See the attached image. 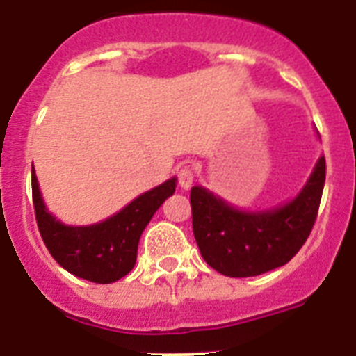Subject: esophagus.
Returning a JSON list of instances; mask_svg holds the SVG:
<instances>
[{
	"label": "esophagus",
	"instance_id": "1",
	"mask_svg": "<svg viewBox=\"0 0 356 356\" xmlns=\"http://www.w3.org/2000/svg\"><path fill=\"white\" fill-rule=\"evenodd\" d=\"M194 181V171L191 168H181L180 171H178V185H180L184 191H187V188H191V185H193Z\"/></svg>",
	"mask_w": 356,
	"mask_h": 356
}]
</instances>
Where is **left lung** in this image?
<instances>
[{
    "mask_svg": "<svg viewBox=\"0 0 356 356\" xmlns=\"http://www.w3.org/2000/svg\"><path fill=\"white\" fill-rule=\"evenodd\" d=\"M325 178L326 160L321 156L301 193L266 212H242L207 188L193 187V229L201 257L229 278L259 276L285 266L312 232Z\"/></svg>",
    "mask_w": 356,
    "mask_h": 356,
    "instance_id": "left-lung-1",
    "label": "left lung"
}]
</instances>
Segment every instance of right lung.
Wrapping results in <instances>:
<instances>
[{
  "instance_id": "1",
  "label": "right lung",
  "mask_w": 356,
  "mask_h": 356,
  "mask_svg": "<svg viewBox=\"0 0 356 356\" xmlns=\"http://www.w3.org/2000/svg\"><path fill=\"white\" fill-rule=\"evenodd\" d=\"M175 188L176 178H171L97 225L65 226L46 210L31 168V196L44 244L65 271L94 284H112L134 269L144 228Z\"/></svg>"
}]
</instances>
